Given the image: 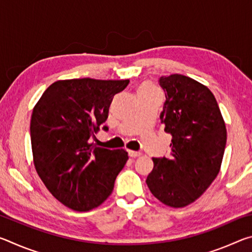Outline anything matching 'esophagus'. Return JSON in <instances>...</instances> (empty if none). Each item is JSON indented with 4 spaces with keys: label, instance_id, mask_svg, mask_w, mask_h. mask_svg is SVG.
<instances>
[{
    "label": "esophagus",
    "instance_id": "obj_1",
    "mask_svg": "<svg viewBox=\"0 0 252 252\" xmlns=\"http://www.w3.org/2000/svg\"><path fill=\"white\" fill-rule=\"evenodd\" d=\"M142 153L140 152V151H133V150H129V156L131 157V158H136V157H140L141 156Z\"/></svg>",
    "mask_w": 252,
    "mask_h": 252
}]
</instances>
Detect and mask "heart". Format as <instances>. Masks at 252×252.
Masks as SVG:
<instances>
[{
    "label": "heart",
    "mask_w": 252,
    "mask_h": 252,
    "mask_svg": "<svg viewBox=\"0 0 252 252\" xmlns=\"http://www.w3.org/2000/svg\"><path fill=\"white\" fill-rule=\"evenodd\" d=\"M138 96H150V95H157L158 94V89L156 85H153L150 82H144L138 88Z\"/></svg>",
    "instance_id": "b5f03b06"
}]
</instances>
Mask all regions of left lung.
<instances>
[{"label": "left lung", "mask_w": 252, "mask_h": 252, "mask_svg": "<svg viewBox=\"0 0 252 252\" xmlns=\"http://www.w3.org/2000/svg\"><path fill=\"white\" fill-rule=\"evenodd\" d=\"M165 101L160 113L164 131L172 135L168 158H153L147 178L151 193L173 208L197 200L218 176L227 130L219 105L203 84L181 74L158 80Z\"/></svg>", "instance_id": "left-lung-1"}]
</instances>
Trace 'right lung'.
I'll list each match as a JSON object with an SVG mask.
<instances>
[{
	"label": "right lung",
	"mask_w": 252,
	"mask_h": 252,
	"mask_svg": "<svg viewBox=\"0 0 252 252\" xmlns=\"http://www.w3.org/2000/svg\"><path fill=\"white\" fill-rule=\"evenodd\" d=\"M129 80L57 81L34 106L30 132L34 165L60 202L76 211L100 206L112 193L127 152L91 144L108 118L113 96Z\"/></svg>",
	"instance_id": "right-lung-1"
}]
</instances>
